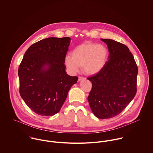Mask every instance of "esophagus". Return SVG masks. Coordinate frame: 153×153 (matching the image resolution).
<instances>
[{"instance_id":"1","label":"esophagus","mask_w":153,"mask_h":153,"mask_svg":"<svg viewBox=\"0 0 153 153\" xmlns=\"http://www.w3.org/2000/svg\"><path fill=\"white\" fill-rule=\"evenodd\" d=\"M85 80V77H79V79H78V82H81V81Z\"/></svg>"}]
</instances>
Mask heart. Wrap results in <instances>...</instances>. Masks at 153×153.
<instances>
[{"instance_id":"1","label":"heart","mask_w":153,"mask_h":153,"mask_svg":"<svg viewBox=\"0 0 153 153\" xmlns=\"http://www.w3.org/2000/svg\"><path fill=\"white\" fill-rule=\"evenodd\" d=\"M108 52L102 45L86 42L76 46L71 52V56L67 55L65 64L70 72L75 73L83 66L86 74L95 75L105 66Z\"/></svg>"}]
</instances>
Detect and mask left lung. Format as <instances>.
I'll return each mask as SVG.
<instances>
[{
  "label": "left lung",
  "instance_id": "obj_1",
  "mask_svg": "<svg viewBox=\"0 0 153 153\" xmlns=\"http://www.w3.org/2000/svg\"><path fill=\"white\" fill-rule=\"evenodd\" d=\"M101 40L108 46V60L99 73L87 79L92 83L87 99L96 117L110 119L119 114L135 97L138 68L126 45L111 39Z\"/></svg>",
  "mask_w": 153,
  "mask_h": 153
}]
</instances>
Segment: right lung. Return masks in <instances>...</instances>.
<instances>
[{
    "mask_svg": "<svg viewBox=\"0 0 153 153\" xmlns=\"http://www.w3.org/2000/svg\"><path fill=\"white\" fill-rule=\"evenodd\" d=\"M71 39L48 37L26 51L19 67L20 96L35 113L42 116L57 114L77 76L66 72L65 58Z\"/></svg>",
    "mask_w": 153,
    "mask_h": 153,
    "instance_id": "obj_1",
    "label": "right lung"
}]
</instances>
